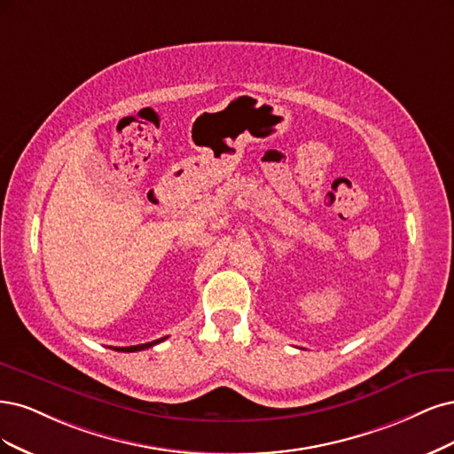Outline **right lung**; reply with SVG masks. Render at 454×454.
<instances>
[{
	"mask_svg": "<svg viewBox=\"0 0 454 454\" xmlns=\"http://www.w3.org/2000/svg\"><path fill=\"white\" fill-rule=\"evenodd\" d=\"M166 338H162V340H156V341H151V343H143V345H134V347H114V350H121V353H136V350H145V348H149V347H153V345H156V343H160V341H164Z\"/></svg>",
	"mask_w": 454,
	"mask_h": 454,
	"instance_id": "1",
	"label": "right lung"
}]
</instances>
